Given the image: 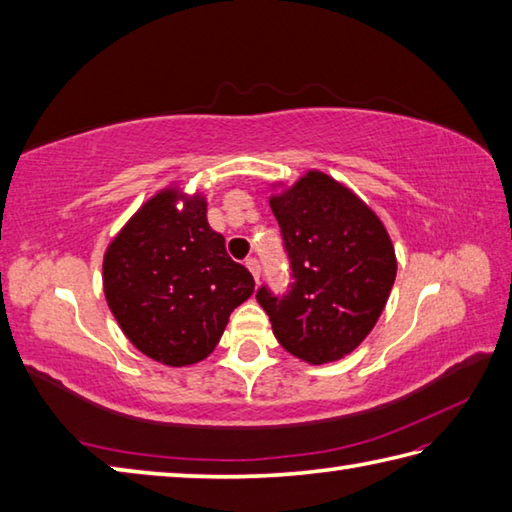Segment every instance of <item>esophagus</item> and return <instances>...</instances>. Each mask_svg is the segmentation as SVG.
<instances>
[{
	"label": "esophagus",
	"instance_id": "34e87169",
	"mask_svg": "<svg viewBox=\"0 0 512 512\" xmlns=\"http://www.w3.org/2000/svg\"><path fill=\"white\" fill-rule=\"evenodd\" d=\"M246 268L250 270V273H253L255 282H259V262H257L255 257H248V259H246Z\"/></svg>",
	"mask_w": 512,
	"mask_h": 512
}]
</instances>
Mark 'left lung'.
<instances>
[{"instance_id": "obj_1", "label": "left lung", "mask_w": 512, "mask_h": 512, "mask_svg": "<svg viewBox=\"0 0 512 512\" xmlns=\"http://www.w3.org/2000/svg\"><path fill=\"white\" fill-rule=\"evenodd\" d=\"M295 282L284 297L257 290L277 342L308 364H328L364 342L395 284L386 228L353 190L308 170L270 197Z\"/></svg>"}]
</instances>
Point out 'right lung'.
I'll return each instance as SVG.
<instances>
[{
	"label": "right lung",
	"mask_w": 512,
	"mask_h": 512,
	"mask_svg": "<svg viewBox=\"0 0 512 512\" xmlns=\"http://www.w3.org/2000/svg\"><path fill=\"white\" fill-rule=\"evenodd\" d=\"M177 203H184L177 209ZM255 279L208 226L206 197L159 190L104 253V295L139 353L166 366L206 359Z\"/></svg>",
	"instance_id": "1"
}]
</instances>
